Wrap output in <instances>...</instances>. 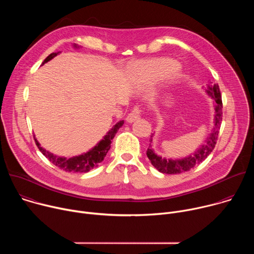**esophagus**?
Wrapping results in <instances>:
<instances>
[{"label":"esophagus","mask_w":254,"mask_h":254,"mask_svg":"<svg viewBox=\"0 0 254 254\" xmlns=\"http://www.w3.org/2000/svg\"><path fill=\"white\" fill-rule=\"evenodd\" d=\"M140 115H141V111L138 110V108H135V110H133L130 114H128V116L127 117V122L133 123L140 118Z\"/></svg>","instance_id":"obj_1"}]
</instances>
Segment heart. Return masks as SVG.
<instances>
[{"mask_svg":"<svg viewBox=\"0 0 254 254\" xmlns=\"http://www.w3.org/2000/svg\"><path fill=\"white\" fill-rule=\"evenodd\" d=\"M179 64L169 58H156L136 62L132 66L133 75L140 82H150L174 73Z\"/></svg>","mask_w":254,"mask_h":254,"instance_id":"1","label":"heart"}]
</instances>
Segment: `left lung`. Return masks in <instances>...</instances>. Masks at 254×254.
Masks as SVG:
<instances>
[{"instance_id": "obj_1", "label": "left lung", "mask_w": 254, "mask_h": 254, "mask_svg": "<svg viewBox=\"0 0 254 254\" xmlns=\"http://www.w3.org/2000/svg\"><path fill=\"white\" fill-rule=\"evenodd\" d=\"M207 93L213 98L215 102V127L207 138L206 144L203 146L192 156L182 159V160H167L164 159L154 153V151L149 148L147 151V156L150 159L152 165L161 173L164 174H180L183 172L190 171L196 165L202 163L214 150L215 144L218 139V133L222 122V98L218 84L209 85L208 89L206 90ZM153 137V135H151ZM152 140V139H151Z\"/></svg>"}]
</instances>
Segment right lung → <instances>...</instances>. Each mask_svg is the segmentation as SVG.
<instances>
[{
	"mask_svg": "<svg viewBox=\"0 0 254 254\" xmlns=\"http://www.w3.org/2000/svg\"><path fill=\"white\" fill-rule=\"evenodd\" d=\"M74 47L77 48L76 45H74ZM60 52H56V53H51L42 63V65L46 62H48L49 60H51L52 58H54L55 56H57ZM124 125V121L119 122L116 126H114V127L108 131L104 137L96 144V146L91 149L89 152L80 155V156H76V157H72L69 159L66 158H61L58 156H55L51 153H49L48 151H46L45 149H43L40 143L38 142V140L35 139L36 144H37L38 149L40 150V152L55 166H57L59 169L65 171V172H74V173H87L90 170L96 168L98 166V164L100 162L103 161V159L105 158L107 152L110 151L111 149V143H112V139L115 137L116 133L118 132V130L120 129L121 127H123Z\"/></svg>",
	"mask_w": 254,
	"mask_h": 254,
	"instance_id": "obj_1",
	"label": "right lung"
}]
</instances>
